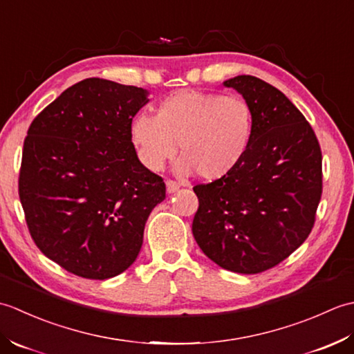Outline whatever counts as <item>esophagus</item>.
Wrapping results in <instances>:
<instances>
[{"label": "esophagus", "instance_id": "obj_1", "mask_svg": "<svg viewBox=\"0 0 354 354\" xmlns=\"http://www.w3.org/2000/svg\"><path fill=\"white\" fill-rule=\"evenodd\" d=\"M165 187H167V193H175L179 190V184L175 181H170V179L165 183Z\"/></svg>", "mask_w": 354, "mask_h": 354}]
</instances>
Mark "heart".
<instances>
[{
    "instance_id": "b5f03b06",
    "label": "heart",
    "mask_w": 354,
    "mask_h": 354,
    "mask_svg": "<svg viewBox=\"0 0 354 354\" xmlns=\"http://www.w3.org/2000/svg\"><path fill=\"white\" fill-rule=\"evenodd\" d=\"M254 131L251 106L242 97L183 89L165 97L155 117L138 114L131 135L141 161L161 170L181 149L179 175L193 171L204 181H217L242 161Z\"/></svg>"
}]
</instances>
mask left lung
I'll return each mask as SVG.
<instances>
[{
	"instance_id": "8db88e82",
	"label": "left lung",
	"mask_w": 354,
	"mask_h": 354,
	"mask_svg": "<svg viewBox=\"0 0 354 354\" xmlns=\"http://www.w3.org/2000/svg\"><path fill=\"white\" fill-rule=\"evenodd\" d=\"M223 86L250 104L254 131L234 170L193 187L199 208L192 230L216 265L259 274L309 237L322 193V155L312 126L275 86L245 74Z\"/></svg>"
}]
</instances>
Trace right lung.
<instances>
[{
    "mask_svg": "<svg viewBox=\"0 0 354 354\" xmlns=\"http://www.w3.org/2000/svg\"><path fill=\"white\" fill-rule=\"evenodd\" d=\"M149 102L137 86L89 77L51 102L28 127L19 199L45 257L68 272L106 280L137 259L161 176L135 152L131 124Z\"/></svg>",
    "mask_w": 354,
    "mask_h": 354,
    "instance_id": "add662e5",
    "label": "right lung"
}]
</instances>
